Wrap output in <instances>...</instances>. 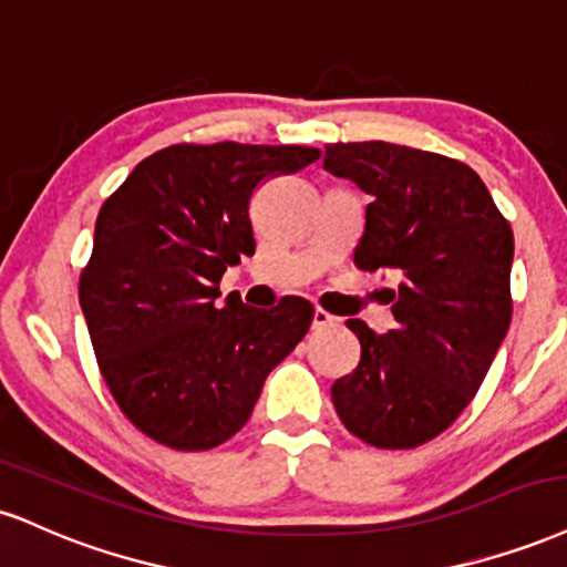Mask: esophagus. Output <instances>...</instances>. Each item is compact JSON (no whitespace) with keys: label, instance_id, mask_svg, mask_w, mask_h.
Returning a JSON list of instances; mask_svg holds the SVG:
<instances>
[{"label":"esophagus","instance_id":"34e87169","mask_svg":"<svg viewBox=\"0 0 567 567\" xmlns=\"http://www.w3.org/2000/svg\"><path fill=\"white\" fill-rule=\"evenodd\" d=\"M337 323H339V318L329 316V312L321 310V308H316V312H312V329H316V331L331 329V326H337Z\"/></svg>","mask_w":567,"mask_h":567}]
</instances>
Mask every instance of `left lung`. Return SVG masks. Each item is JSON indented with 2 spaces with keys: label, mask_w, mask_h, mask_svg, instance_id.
<instances>
[{
  "label": "left lung",
  "mask_w": 567,
  "mask_h": 567,
  "mask_svg": "<svg viewBox=\"0 0 567 567\" xmlns=\"http://www.w3.org/2000/svg\"><path fill=\"white\" fill-rule=\"evenodd\" d=\"M323 169L374 198L358 268L401 276L388 289L395 329L377 334L348 321L361 363L337 379L331 401L361 441L414 449L467 409L507 337L515 238L477 172L441 153L382 140L331 143Z\"/></svg>",
  "instance_id": "obj_1"
}]
</instances>
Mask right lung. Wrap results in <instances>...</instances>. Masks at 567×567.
<instances>
[{
	"label": "right lung",
	"mask_w": 567,
	"mask_h": 567,
	"mask_svg": "<svg viewBox=\"0 0 567 567\" xmlns=\"http://www.w3.org/2000/svg\"><path fill=\"white\" fill-rule=\"evenodd\" d=\"M318 156L305 145H169L100 209L79 305L111 395L153 441L177 451L228 441L308 334V299L257 310L217 297L228 265L255 255L251 190Z\"/></svg>",
	"instance_id": "add662e5"
}]
</instances>
